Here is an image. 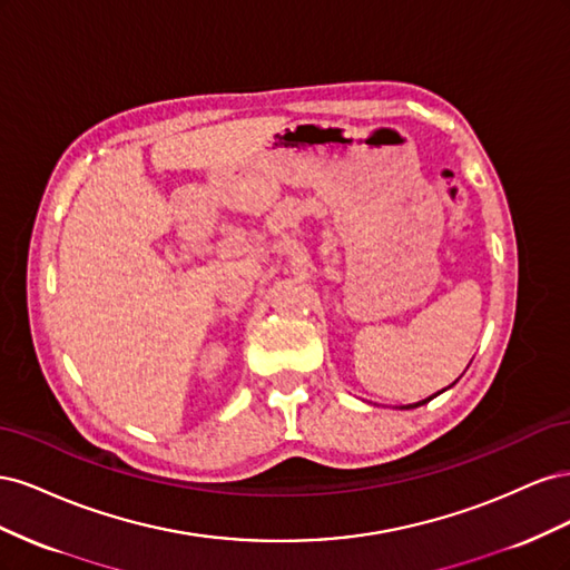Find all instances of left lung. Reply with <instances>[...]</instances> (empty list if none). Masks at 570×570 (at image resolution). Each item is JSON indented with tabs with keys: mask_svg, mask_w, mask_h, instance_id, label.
I'll return each instance as SVG.
<instances>
[{
	"mask_svg": "<svg viewBox=\"0 0 570 570\" xmlns=\"http://www.w3.org/2000/svg\"><path fill=\"white\" fill-rule=\"evenodd\" d=\"M452 385H454V383H452ZM452 385H450V387H452ZM444 390H446V387H444ZM444 390H442V392H444ZM442 392H438V394H442ZM438 394H433V396H428V400H423V402H416V404H406V406H400V409H416V406H423V404H428L430 400H435V396H438Z\"/></svg>",
	"mask_w": 570,
	"mask_h": 570,
	"instance_id": "8db88e82",
	"label": "left lung"
}]
</instances>
